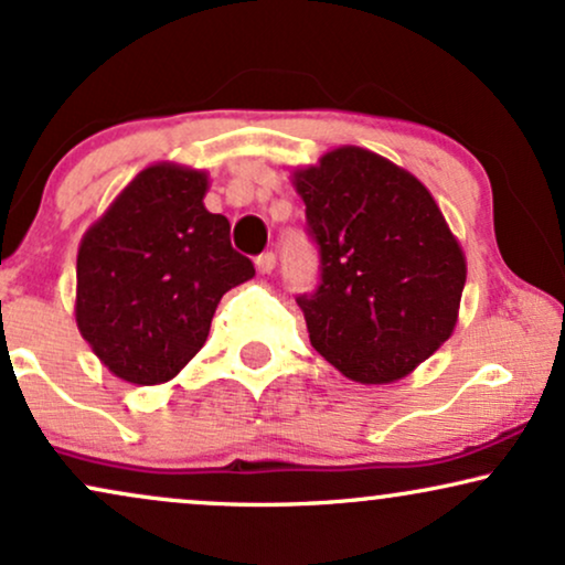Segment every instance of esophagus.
Returning a JSON list of instances; mask_svg holds the SVG:
<instances>
[{
	"mask_svg": "<svg viewBox=\"0 0 565 565\" xmlns=\"http://www.w3.org/2000/svg\"><path fill=\"white\" fill-rule=\"evenodd\" d=\"M256 269H259V275H271V269H275V254L267 250V254L256 256Z\"/></svg>",
	"mask_w": 565,
	"mask_h": 565,
	"instance_id": "obj_1",
	"label": "esophagus"
}]
</instances>
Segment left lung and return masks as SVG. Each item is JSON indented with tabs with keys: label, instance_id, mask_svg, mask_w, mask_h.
Wrapping results in <instances>:
<instances>
[{
	"label": "left lung",
	"instance_id": "8db88e82",
	"mask_svg": "<svg viewBox=\"0 0 565 565\" xmlns=\"http://www.w3.org/2000/svg\"><path fill=\"white\" fill-rule=\"evenodd\" d=\"M322 254L298 298L311 345L361 385L408 377L452 335L466 254L429 188L390 159L338 146L290 170Z\"/></svg>",
	"mask_w": 565,
	"mask_h": 565
}]
</instances>
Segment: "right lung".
<instances>
[{
	"mask_svg": "<svg viewBox=\"0 0 565 565\" xmlns=\"http://www.w3.org/2000/svg\"><path fill=\"white\" fill-rule=\"evenodd\" d=\"M209 172L143 167L83 233L75 324L115 377L164 385L206 343L220 298L254 277L230 222L204 206Z\"/></svg>",
	"mask_w": 565,
	"mask_h": 565,
	"instance_id": "obj_1",
	"label": "right lung"
}]
</instances>
